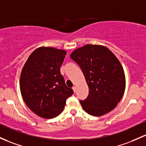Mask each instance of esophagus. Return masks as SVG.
I'll list each match as a JSON object with an SVG mask.
<instances>
[{"label": "esophagus", "instance_id": "34e87169", "mask_svg": "<svg viewBox=\"0 0 146 146\" xmlns=\"http://www.w3.org/2000/svg\"><path fill=\"white\" fill-rule=\"evenodd\" d=\"M72 89H73V90H74V93L76 92V87L75 86H74L73 88H72Z\"/></svg>", "mask_w": 146, "mask_h": 146}]
</instances>
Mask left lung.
Wrapping results in <instances>:
<instances>
[{
    "mask_svg": "<svg viewBox=\"0 0 146 146\" xmlns=\"http://www.w3.org/2000/svg\"><path fill=\"white\" fill-rule=\"evenodd\" d=\"M81 68L89 87V94L80 104L83 110L99 117L110 112L121 101L125 88L123 69L109 49L86 45L70 55Z\"/></svg>",
    "mask_w": 146,
    "mask_h": 146,
    "instance_id": "1",
    "label": "left lung"
}]
</instances>
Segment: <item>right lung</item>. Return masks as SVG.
I'll list each match as a JSON object with an SVG mask.
<instances>
[{
  "label": "right lung",
  "instance_id": "right-lung-1",
  "mask_svg": "<svg viewBox=\"0 0 146 146\" xmlns=\"http://www.w3.org/2000/svg\"><path fill=\"white\" fill-rule=\"evenodd\" d=\"M66 51L39 47L31 54L21 72L20 88L29 108L39 117L52 119L60 114L73 94L60 72Z\"/></svg>",
  "mask_w": 146,
  "mask_h": 146
}]
</instances>
